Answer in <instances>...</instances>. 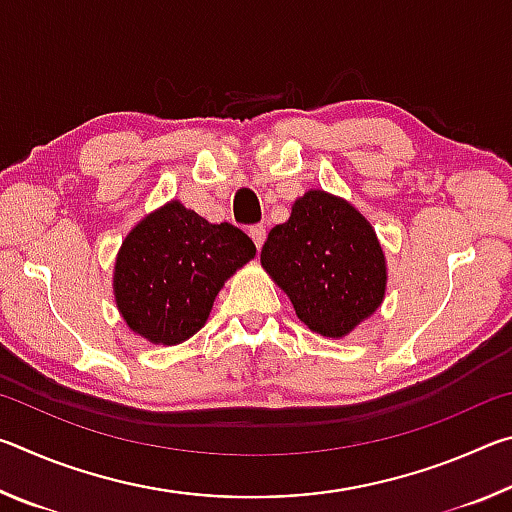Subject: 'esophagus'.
<instances>
[{"label":"esophagus","mask_w":512,"mask_h":512,"mask_svg":"<svg viewBox=\"0 0 512 512\" xmlns=\"http://www.w3.org/2000/svg\"><path fill=\"white\" fill-rule=\"evenodd\" d=\"M248 235H250V239H253V244L259 250L264 244V239H266V228H264V225H253V228L248 230Z\"/></svg>","instance_id":"1"}]
</instances>
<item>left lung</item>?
<instances>
[{"mask_svg": "<svg viewBox=\"0 0 512 512\" xmlns=\"http://www.w3.org/2000/svg\"><path fill=\"white\" fill-rule=\"evenodd\" d=\"M259 262L302 323L327 339L354 332L386 296V255L375 228L350 201L323 189L296 198L289 221L268 232Z\"/></svg>", "mask_w": 512, "mask_h": 512, "instance_id": "obj_1", "label": "left lung"}]
</instances>
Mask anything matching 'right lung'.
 I'll list each match as a JSON object with an SVG mask.
<instances>
[{"label": "right lung", "mask_w": 512, "mask_h": 512, "mask_svg": "<svg viewBox=\"0 0 512 512\" xmlns=\"http://www.w3.org/2000/svg\"><path fill=\"white\" fill-rule=\"evenodd\" d=\"M253 257L246 232L205 221L173 198L121 241L112 271L119 314L144 341L183 343L207 323L225 280Z\"/></svg>", "instance_id": "1"}]
</instances>
